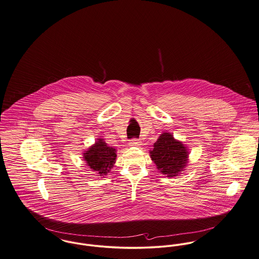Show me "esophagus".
I'll return each instance as SVG.
<instances>
[{"instance_id":"34e87169","label":"esophagus","mask_w":259,"mask_h":259,"mask_svg":"<svg viewBox=\"0 0 259 259\" xmlns=\"http://www.w3.org/2000/svg\"><path fill=\"white\" fill-rule=\"evenodd\" d=\"M129 144H130V146H133V147H139V146H141L142 142L139 139H132V140H130Z\"/></svg>"}]
</instances>
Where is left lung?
I'll use <instances>...</instances> for the list:
<instances>
[{
	"label": "left lung",
	"mask_w": 259,
	"mask_h": 259,
	"mask_svg": "<svg viewBox=\"0 0 259 259\" xmlns=\"http://www.w3.org/2000/svg\"><path fill=\"white\" fill-rule=\"evenodd\" d=\"M157 170L167 177L179 175L188 163L189 152L182 142L175 140L171 133H162L150 151Z\"/></svg>",
	"instance_id": "1"
}]
</instances>
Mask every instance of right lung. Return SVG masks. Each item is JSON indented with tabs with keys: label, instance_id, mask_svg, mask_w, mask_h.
Listing matches in <instances>:
<instances>
[{
	"label": "right lung",
	"instance_id": "add662e5",
	"mask_svg": "<svg viewBox=\"0 0 259 259\" xmlns=\"http://www.w3.org/2000/svg\"><path fill=\"white\" fill-rule=\"evenodd\" d=\"M87 165L98 173V176H105L114 166L116 159V150L108 147L104 139L98 141L83 153Z\"/></svg>",
	"mask_w": 259,
	"mask_h": 259
}]
</instances>
